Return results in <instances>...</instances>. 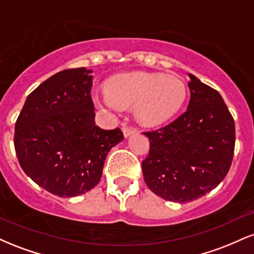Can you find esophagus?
I'll return each mask as SVG.
<instances>
[{
	"label": "esophagus",
	"mask_w": 254,
	"mask_h": 254,
	"mask_svg": "<svg viewBox=\"0 0 254 254\" xmlns=\"http://www.w3.org/2000/svg\"><path fill=\"white\" fill-rule=\"evenodd\" d=\"M122 130H123V133H124L125 138H127V137L131 136V135H132V133L136 132L135 129H132V127H127V125H123V127H122Z\"/></svg>",
	"instance_id": "1"
}]
</instances>
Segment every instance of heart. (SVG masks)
Returning a JSON list of instances; mask_svg holds the SVG:
<instances>
[{"label": "heart", "mask_w": 254, "mask_h": 254, "mask_svg": "<svg viewBox=\"0 0 254 254\" xmlns=\"http://www.w3.org/2000/svg\"><path fill=\"white\" fill-rule=\"evenodd\" d=\"M107 93L98 99L99 107L118 110L132 107L133 115L144 127L166 123L179 112L186 99L185 83L177 75L132 71L110 80Z\"/></svg>", "instance_id": "heart-1"}]
</instances>
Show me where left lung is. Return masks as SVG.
<instances>
[{"label":"left lung","instance_id":"left-lung-1","mask_svg":"<svg viewBox=\"0 0 254 254\" xmlns=\"http://www.w3.org/2000/svg\"><path fill=\"white\" fill-rule=\"evenodd\" d=\"M190 103L179 118L144 132L149 155L142 162L150 191L170 202L200 198L224 179L232 165L235 124L217 90L189 74Z\"/></svg>","mask_w":254,"mask_h":254}]
</instances>
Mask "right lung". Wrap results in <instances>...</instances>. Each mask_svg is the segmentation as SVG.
Returning a JSON list of instances; mask_svg holds the SVG:
<instances>
[{
  "mask_svg": "<svg viewBox=\"0 0 254 254\" xmlns=\"http://www.w3.org/2000/svg\"><path fill=\"white\" fill-rule=\"evenodd\" d=\"M92 72L77 68L52 75L28 95L15 123L20 166L58 197H76L95 188L111 148L124 139L118 127L95 125Z\"/></svg>",
  "mask_w": 254,
  "mask_h": 254,
  "instance_id": "obj_1",
  "label": "right lung"
}]
</instances>
